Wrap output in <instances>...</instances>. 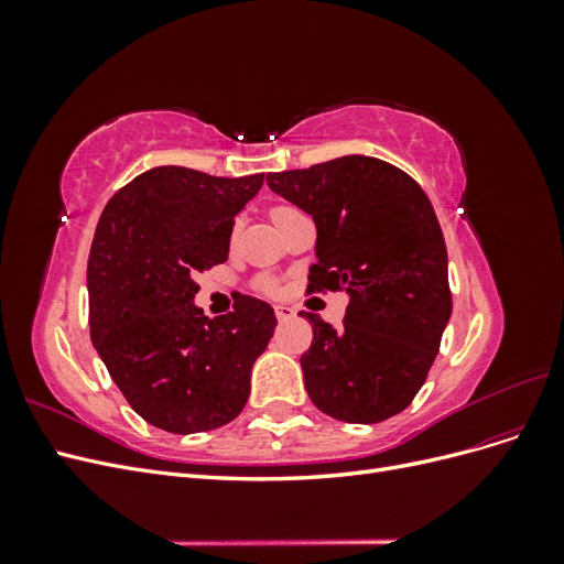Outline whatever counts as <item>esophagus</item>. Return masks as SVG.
<instances>
[{
    "instance_id": "obj_1",
    "label": "esophagus",
    "mask_w": 564,
    "mask_h": 564,
    "mask_svg": "<svg viewBox=\"0 0 564 564\" xmlns=\"http://www.w3.org/2000/svg\"><path fill=\"white\" fill-rule=\"evenodd\" d=\"M275 315H278L280 322H284V319H292L296 315V311L289 308V305H284V303H280V305H275Z\"/></svg>"
}]
</instances>
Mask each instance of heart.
Returning <instances> with one entry per match:
<instances>
[{
	"mask_svg": "<svg viewBox=\"0 0 564 564\" xmlns=\"http://www.w3.org/2000/svg\"><path fill=\"white\" fill-rule=\"evenodd\" d=\"M289 207H275V209H272V218H275V216H280L282 212H286ZM265 289H272V284L270 282H265Z\"/></svg>",
	"mask_w": 564,
	"mask_h": 564,
	"instance_id": "1",
	"label": "heart"
}]
</instances>
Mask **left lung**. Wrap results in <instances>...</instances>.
Listing matches in <instances>:
<instances>
[{
    "label": "left lung",
    "mask_w": 564,
    "mask_h": 564,
    "mask_svg": "<svg viewBox=\"0 0 564 564\" xmlns=\"http://www.w3.org/2000/svg\"><path fill=\"white\" fill-rule=\"evenodd\" d=\"M272 193L313 216L311 292L344 289V327L315 313L301 355L305 390L327 416L379 423L414 400L452 317L447 247L431 199L402 169L346 155L268 174Z\"/></svg>",
    "instance_id": "obj_1"
}]
</instances>
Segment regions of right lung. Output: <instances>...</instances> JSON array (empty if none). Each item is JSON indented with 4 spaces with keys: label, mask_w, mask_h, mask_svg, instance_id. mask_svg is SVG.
Listing matches in <instances>:
<instances>
[{
    "label": "right lung",
    "mask_w": 564,
    "mask_h": 564,
    "mask_svg": "<svg viewBox=\"0 0 564 564\" xmlns=\"http://www.w3.org/2000/svg\"><path fill=\"white\" fill-rule=\"evenodd\" d=\"M261 185L263 174L155 166L100 214L87 268L91 340L133 412L155 429L214 431L249 400L275 313L242 296L232 313L207 319L195 275L228 259L235 216Z\"/></svg>",
    "instance_id": "add662e5"
}]
</instances>
